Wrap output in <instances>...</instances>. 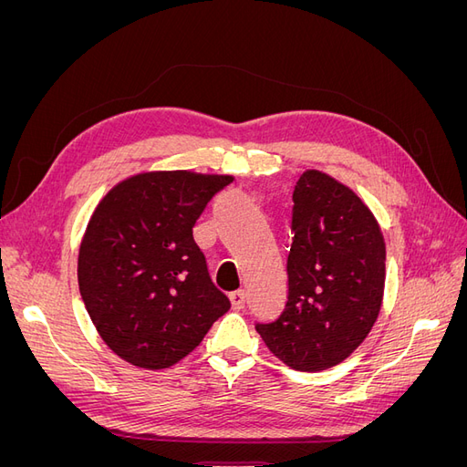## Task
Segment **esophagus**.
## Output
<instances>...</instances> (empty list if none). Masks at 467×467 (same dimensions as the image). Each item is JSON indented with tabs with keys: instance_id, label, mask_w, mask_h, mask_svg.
I'll use <instances>...</instances> for the list:
<instances>
[{
	"instance_id": "34e87169",
	"label": "esophagus",
	"mask_w": 467,
	"mask_h": 467,
	"mask_svg": "<svg viewBox=\"0 0 467 467\" xmlns=\"http://www.w3.org/2000/svg\"><path fill=\"white\" fill-rule=\"evenodd\" d=\"M245 292L244 290H235L230 294V300H232V306L234 309H244L245 307Z\"/></svg>"
}]
</instances>
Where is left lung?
Masks as SVG:
<instances>
[{
    "mask_svg": "<svg viewBox=\"0 0 467 467\" xmlns=\"http://www.w3.org/2000/svg\"><path fill=\"white\" fill-rule=\"evenodd\" d=\"M292 201L288 300L255 329L290 368L319 372L370 333L384 296L386 244L368 206L316 169L296 182Z\"/></svg>",
    "mask_w": 467,
    "mask_h": 467,
    "instance_id": "1",
    "label": "left lung"
}]
</instances>
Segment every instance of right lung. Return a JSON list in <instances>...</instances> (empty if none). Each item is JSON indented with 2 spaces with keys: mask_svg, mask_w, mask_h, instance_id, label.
<instances>
[{
  "mask_svg": "<svg viewBox=\"0 0 467 467\" xmlns=\"http://www.w3.org/2000/svg\"><path fill=\"white\" fill-rule=\"evenodd\" d=\"M232 181L142 173L122 181L95 208L79 247V292L99 335L126 362L169 368L230 309L192 228Z\"/></svg>",
  "mask_w": 467,
  "mask_h": 467,
  "instance_id": "add662e5",
  "label": "right lung"
}]
</instances>
